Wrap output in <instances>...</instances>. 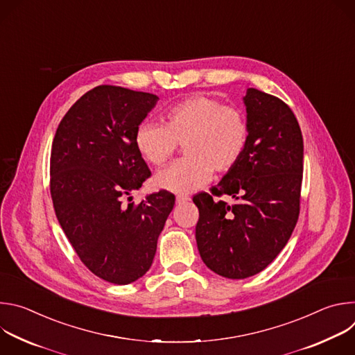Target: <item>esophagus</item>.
Listing matches in <instances>:
<instances>
[{"label":"esophagus","instance_id":"34e87169","mask_svg":"<svg viewBox=\"0 0 355 355\" xmlns=\"http://www.w3.org/2000/svg\"><path fill=\"white\" fill-rule=\"evenodd\" d=\"M189 199H191V198L187 196V195H177V198H175L177 204H184V202H188Z\"/></svg>","mask_w":355,"mask_h":355}]
</instances>
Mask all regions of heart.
<instances>
[{
  "mask_svg": "<svg viewBox=\"0 0 355 355\" xmlns=\"http://www.w3.org/2000/svg\"><path fill=\"white\" fill-rule=\"evenodd\" d=\"M248 139L250 128L241 111L198 94L170 107L164 126L140 125L135 144L153 166L166 164L177 144H184L187 159L157 173L155 184L160 189L187 193L204 187L214 170L219 174L232 171L243 159Z\"/></svg>",
  "mask_w": 355,
  "mask_h": 355,
  "instance_id": "1",
  "label": "heart"
}]
</instances>
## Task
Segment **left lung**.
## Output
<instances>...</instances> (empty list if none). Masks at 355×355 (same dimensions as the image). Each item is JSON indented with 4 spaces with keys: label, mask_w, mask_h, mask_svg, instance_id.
I'll list each match as a JSON object with an SVG mask.
<instances>
[{
    "label": "left lung",
    "mask_w": 355,
    "mask_h": 355,
    "mask_svg": "<svg viewBox=\"0 0 355 355\" xmlns=\"http://www.w3.org/2000/svg\"><path fill=\"white\" fill-rule=\"evenodd\" d=\"M250 128L240 163L212 194L235 204L193 196L199 211L195 239L202 261L214 272L244 279L267 268L288 243L299 216L303 139L291 108L277 96L248 88L243 96Z\"/></svg>",
    "instance_id": "obj_1"
}]
</instances>
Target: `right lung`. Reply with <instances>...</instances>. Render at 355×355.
Returning a JSON list of instances; mask_svg holds the SVG:
<instances>
[{"instance_id":"add662e5","label":"right lung","mask_w":355,"mask_h":355,"mask_svg":"<svg viewBox=\"0 0 355 355\" xmlns=\"http://www.w3.org/2000/svg\"><path fill=\"white\" fill-rule=\"evenodd\" d=\"M157 101L148 92L95 87L64 115L52 144L50 193L58 220L84 266L116 285L148 271L175 204L167 191L123 204L150 177L135 135Z\"/></svg>"}]
</instances>
